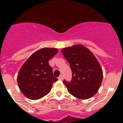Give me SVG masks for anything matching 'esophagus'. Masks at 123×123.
<instances>
[{"instance_id":"obj_1","label":"esophagus","mask_w":123,"mask_h":123,"mask_svg":"<svg viewBox=\"0 0 123 123\" xmlns=\"http://www.w3.org/2000/svg\"><path fill=\"white\" fill-rule=\"evenodd\" d=\"M58 80H60V81H62L63 79V76L62 75H60L59 77L58 78Z\"/></svg>"}]
</instances>
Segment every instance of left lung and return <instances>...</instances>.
<instances>
[{"mask_svg":"<svg viewBox=\"0 0 123 123\" xmlns=\"http://www.w3.org/2000/svg\"><path fill=\"white\" fill-rule=\"evenodd\" d=\"M62 54L70 64L72 79L64 80L68 92L79 99H88L96 94L103 79V71L94 55L85 46L78 44L65 47Z\"/></svg>","mask_w":123,"mask_h":123,"instance_id":"obj_1","label":"left lung"}]
</instances>
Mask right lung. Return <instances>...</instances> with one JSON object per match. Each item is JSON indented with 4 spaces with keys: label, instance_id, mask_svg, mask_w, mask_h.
I'll return each instance as SVG.
<instances>
[{
    "label": "right lung",
    "instance_id": "obj_1",
    "mask_svg": "<svg viewBox=\"0 0 123 123\" xmlns=\"http://www.w3.org/2000/svg\"><path fill=\"white\" fill-rule=\"evenodd\" d=\"M58 52L56 48H42L32 54L22 65L17 76L18 86L25 96L37 100L47 95L52 84L58 80L54 76L49 61Z\"/></svg>",
    "mask_w": 123,
    "mask_h": 123
}]
</instances>
